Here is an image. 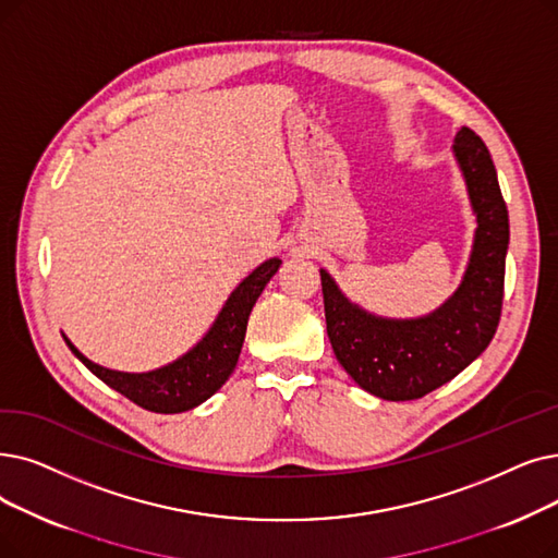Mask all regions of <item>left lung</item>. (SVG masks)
Here are the masks:
<instances>
[{
	"instance_id": "left-lung-1",
	"label": "left lung",
	"mask_w": 558,
	"mask_h": 558,
	"mask_svg": "<svg viewBox=\"0 0 558 558\" xmlns=\"http://www.w3.org/2000/svg\"><path fill=\"white\" fill-rule=\"evenodd\" d=\"M453 153L478 228L465 278L442 307L422 319H380L349 303L322 271L326 330L335 357L362 390L387 401H413L438 390L486 351L499 326L508 209L481 136L463 128L456 134Z\"/></svg>"
}]
</instances>
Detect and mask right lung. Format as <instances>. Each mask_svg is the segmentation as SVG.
Returning a JSON list of instances; mask_svg holds the SVG:
<instances>
[{
  "label": "right lung",
  "mask_w": 558,
  "mask_h": 558,
  "mask_svg": "<svg viewBox=\"0 0 558 558\" xmlns=\"http://www.w3.org/2000/svg\"><path fill=\"white\" fill-rule=\"evenodd\" d=\"M280 269V259H266L257 269L241 282L223 305L219 319L214 322L211 330L203 337L198 347H193L186 355L171 362L161 369L145 374H125L95 365L84 357L65 339L70 351L75 353L84 365L98 376L102 383L113 387L116 392L128 397L136 405L150 410V413H184L209 399L219 387L230 378L236 367V360L244 344V335L248 326L251 310L259 299L276 271Z\"/></svg>",
  "instance_id": "obj_1"
}]
</instances>
